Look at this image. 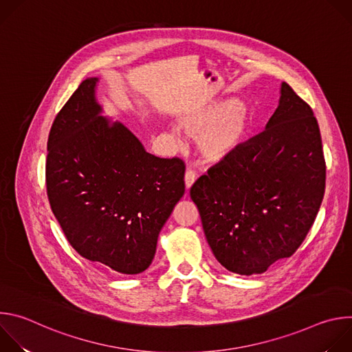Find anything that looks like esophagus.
Returning <instances> with one entry per match:
<instances>
[{
    "label": "esophagus",
    "mask_w": 352,
    "mask_h": 352,
    "mask_svg": "<svg viewBox=\"0 0 352 352\" xmlns=\"http://www.w3.org/2000/svg\"><path fill=\"white\" fill-rule=\"evenodd\" d=\"M195 181H196V174L192 170H186V173H185V188H186V190H189L192 188Z\"/></svg>",
    "instance_id": "obj_1"
}]
</instances>
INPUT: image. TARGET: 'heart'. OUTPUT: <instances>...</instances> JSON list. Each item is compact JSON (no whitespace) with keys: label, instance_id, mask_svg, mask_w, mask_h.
Returning <instances> with one entry per match:
<instances>
[{"label":"heart","instance_id":"1","mask_svg":"<svg viewBox=\"0 0 352 352\" xmlns=\"http://www.w3.org/2000/svg\"><path fill=\"white\" fill-rule=\"evenodd\" d=\"M248 109L241 102L206 104L184 113L181 125L197 139V150L209 163L230 157L241 144L248 128Z\"/></svg>","mask_w":352,"mask_h":352}]
</instances>
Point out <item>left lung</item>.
<instances>
[{"label": "left lung", "instance_id": "1", "mask_svg": "<svg viewBox=\"0 0 352 352\" xmlns=\"http://www.w3.org/2000/svg\"><path fill=\"white\" fill-rule=\"evenodd\" d=\"M326 185L312 109L285 83L259 135L190 188L213 255L227 270L262 274L289 258L320 209Z\"/></svg>", "mask_w": 352, "mask_h": 352}]
</instances>
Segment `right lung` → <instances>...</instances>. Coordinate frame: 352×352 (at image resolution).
Returning <instances> with one entry per match:
<instances>
[{"instance_id":"right-lung-1","label":"right lung","mask_w":352,"mask_h":352,"mask_svg":"<svg viewBox=\"0 0 352 352\" xmlns=\"http://www.w3.org/2000/svg\"><path fill=\"white\" fill-rule=\"evenodd\" d=\"M98 78L85 79L56 117L45 182L67 239L87 261L120 274L144 272L184 196V163L147 153L121 121L104 117Z\"/></svg>"}]
</instances>
